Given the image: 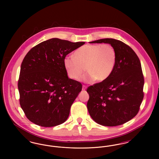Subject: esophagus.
I'll return each mask as SVG.
<instances>
[{"label": "esophagus", "instance_id": "34e87169", "mask_svg": "<svg viewBox=\"0 0 159 159\" xmlns=\"http://www.w3.org/2000/svg\"><path fill=\"white\" fill-rule=\"evenodd\" d=\"M86 89V86L83 85V86H82V91H84Z\"/></svg>", "mask_w": 159, "mask_h": 159}]
</instances>
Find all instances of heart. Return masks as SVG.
I'll return each mask as SVG.
<instances>
[{"label": "heart", "instance_id": "1", "mask_svg": "<svg viewBox=\"0 0 159 159\" xmlns=\"http://www.w3.org/2000/svg\"><path fill=\"white\" fill-rule=\"evenodd\" d=\"M117 54L113 46L110 44H95L83 46L75 51V56L68 55L64 58V66L68 76L78 79L84 67L88 72L80 80L86 83L102 82L107 79L113 71Z\"/></svg>", "mask_w": 159, "mask_h": 159}]
</instances>
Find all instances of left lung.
<instances>
[{"label": "left lung", "instance_id": "obj_1", "mask_svg": "<svg viewBox=\"0 0 159 159\" xmlns=\"http://www.w3.org/2000/svg\"><path fill=\"white\" fill-rule=\"evenodd\" d=\"M89 43L113 46L117 60L107 79L87 89L89 113L101 125H121L136 116L144 98V79L140 61L133 49L120 40L108 38Z\"/></svg>", "mask_w": 159, "mask_h": 159}]
</instances>
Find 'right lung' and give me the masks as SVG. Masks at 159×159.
Returning a JSON list of instances; mask_svg holds the SVG:
<instances>
[{
  "label": "right lung",
  "mask_w": 159,
  "mask_h": 159,
  "mask_svg": "<svg viewBox=\"0 0 159 159\" xmlns=\"http://www.w3.org/2000/svg\"><path fill=\"white\" fill-rule=\"evenodd\" d=\"M84 44L52 38L27 53L18 88L20 106L30 121L42 127H53L67 120L82 85L68 78L64 58Z\"/></svg>",
  "instance_id": "obj_1"
}]
</instances>
